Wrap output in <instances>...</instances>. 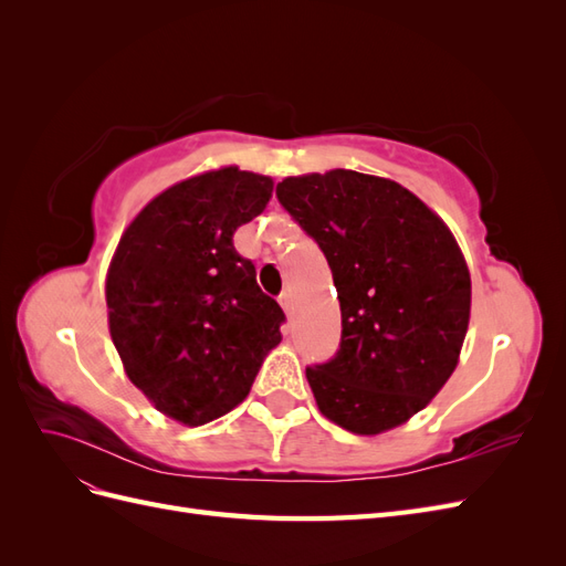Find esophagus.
Wrapping results in <instances>:
<instances>
[{
  "mask_svg": "<svg viewBox=\"0 0 566 566\" xmlns=\"http://www.w3.org/2000/svg\"><path fill=\"white\" fill-rule=\"evenodd\" d=\"M281 306H283V312H285L287 316H293L295 310H297L295 295H293V293H283V295H281Z\"/></svg>",
  "mask_w": 566,
  "mask_h": 566,
  "instance_id": "esophagus-1",
  "label": "esophagus"
}]
</instances>
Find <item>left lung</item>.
Instances as JSON below:
<instances>
[{
  "instance_id": "1",
  "label": "left lung",
  "mask_w": 566,
  "mask_h": 566,
  "mask_svg": "<svg viewBox=\"0 0 566 566\" xmlns=\"http://www.w3.org/2000/svg\"><path fill=\"white\" fill-rule=\"evenodd\" d=\"M276 196L323 250L337 287L339 352L306 368L316 406L347 432H389L460 361L472 283L455 235L401 184L354 169L285 177Z\"/></svg>"
}]
</instances>
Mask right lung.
<instances>
[{
  "label": "right lung",
  "mask_w": 566,
  "mask_h": 566,
  "mask_svg": "<svg viewBox=\"0 0 566 566\" xmlns=\"http://www.w3.org/2000/svg\"><path fill=\"white\" fill-rule=\"evenodd\" d=\"M273 179L235 165L177 181L136 214L106 273L108 331L132 385L198 427L241 403L283 339V312L233 248Z\"/></svg>",
  "instance_id": "right-lung-1"
}]
</instances>
